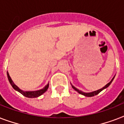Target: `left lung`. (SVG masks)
Returning a JSON list of instances; mask_svg holds the SVG:
<instances>
[{
    "mask_svg": "<svg viewBox=\"0 0 124 124\" xmlns=\"http://www.w3.org/2000/svg\"><path fill=\"white\" fill-rule=\"evenodd\" d=\"M115 75L114 76V77L113 78H112V80H111V81L109 82L108 83V84H106V85H105V86H104V87H103L102 88L100 89H98V90L94 91H93V92H90V93H85V92H84V91H82L79 90V89H78L77 88H76L75 87L73 86V85H72L71 84L72 87H73V88L74 89H75V90L76 91H77V92L79 94H82V95H84V96H87V97H91V96H95V95H96V94H98V93L101 92L102 91H103V90H104V89H106V88H107V87H108L109 86L110 84H111L112 82H113V80L114 78H115Z\"/></svg>",
    "mask_w": 124,
    "mask_h": 124,
    "instance_id": "obj_1",
    "label": "left lung"
}]
</instances>
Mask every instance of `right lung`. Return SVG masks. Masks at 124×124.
I'll return each instance as SVG.
<instances>
[{
    "instance_id": "add662e5",
    "label": "right lung",
    "mask_w": 124,
    "mask_h": 124,
    "mask_svg": "<svg viewBox=\"0 0 124 124\" xmlns=\"http://www.w3.org/2000/svg\"><path fill=\"white\" fill-rule=\"evenodd\" d=\"M7 75H8V80L10 83V84L11 85V86L13 87V88L15 90H16V91H18L20 93L22 94V95H24V96H26V97H28V98H37V97H39L40 95H42V94H44L47 90V89L49 87V83L47 84L46 85V86L44 87V88L41 89H40V90H37V91H25L22 90L21 89H20L18 87L17 85L15 84L14 82H13V80L11 78L10 76L9 75L8 72H7Z\"/></svg>"
}]
</instances>
